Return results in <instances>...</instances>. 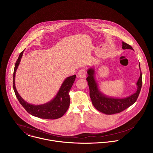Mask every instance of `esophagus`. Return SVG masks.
<instances>
[{
	"instance_id": "34e87169",
	"label": "esophagus",
	"mask_w": 153,
	"mask_h": 153,
	"mask_svg": "<svg viewBox=\"0 0 153 153\" xmlns=\"http://www.w3.org/2000/svg\"><path fill=\"white\" fill-rule=\"evenodd\" d=\"M77 74L80 78H85L86 77V70L85 69L80 70L79 71Z\"/></svg>"
}]
</instances>
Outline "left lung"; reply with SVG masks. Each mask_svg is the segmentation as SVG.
<instances>
[{
  "mask_svg": "<svg viewBox=\"0 0 153 153\" xmlns=\"http://www.w3.org/2000/svg\"><path fill=\"white\" fill-rule=\"evenodd\" d=\"M122 49H130L134 50L131 46L122 42ZM139 67L140 70V63ZM87 73L88 76L86 78L90 88V96L92 103L96 110L105 114H113L120 113L131 106L137 100L141 90L142 85V75L140 72V77L136 83L137 90L133 94L123 98H115L108 97L104 94L99 88L98 84L95 78V70L90 68Z\"/></svg>",
  "mask_w": 153,
  "mask_h": 153,
  "instance_id": "8db88e82",
  "label": "left lung"
}]
</instances>
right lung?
Returning <instances> with one entry per match:
<instances>
[{"label": "right lung", "mask_w": 153, "mask_h": 153, "mask_svg": "<svg viewBox=\"0 0 153 153\" xmlns=\"http://www.w3.org/2000/svg\"><path fill=\"white\" fill-rule=\"evenodd\" d=\"M24 51H22L15 63L13 73V89L15 94L25 110L33 116L45 119H59L67 112L70 106V98L69 96L70 91L76 79V75L68 77L65 79L56 96L50 102L35 105L31 104L24 100L18 93L15 86V76L16 70L19 67L21 58L23 56Z\"/></svg>", "instance_id": "1"}]
</instances>
